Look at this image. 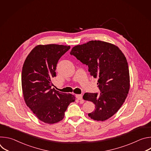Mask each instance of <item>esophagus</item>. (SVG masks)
Listing matches in <instances>:
<instances>
[{
    "label": "esophagus",
    "instance_id": "esophagus-1",
    "mask_svg": "<svg viewBox=\"0 0 151 151\" xmlns=\"http://www.w3.org/2000/svg\"><path fill=\"white\" fill-rule=\"evenodd\" d=\"M76 97L78 100H82V94H76Z\"/></svg>",
    "mask_w": 151,
    "mask_h": 151
}]
</instances>
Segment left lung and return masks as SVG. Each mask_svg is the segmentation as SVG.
Masks as SVG:
<instances>
[{"instance_id":"left-lung-1","label":"left lung","mask_w":151,"mask_h":151,"mask_svg":"<svg viewBox=\"0 0 151 151\" xmlns=\"http://www.w3.org/2000/svg\"><path fill=\"white\" fill-rule=\"evenodd\" d=\"M70 54L88 67L90 75L98 78V93H86L85 100L92 101L95 110L88 116L96 121L110 118L120 109L130 89L128 63L116 45L100 40H91L74 47Z\"/></svg>"}]
</instances>
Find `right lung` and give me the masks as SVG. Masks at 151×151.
<instances>
[{"label":"right lung","mask_w":151,"mask_h":151,"mask_svg":"<svg viewBox=\"0 0 151 151\" xmlns=\"http://www.w3.org/2000/svg\"><path fill=\"white\" fill-rule=\"evenodd\" d=\"M70 48L56 44L37 45L23 64L21 85L24 101L37 118L47 124L61 121L68 106L75 100L71 94L51 89L57 63Z\"/></svg>","instance_id":"1"}]
</instances>
